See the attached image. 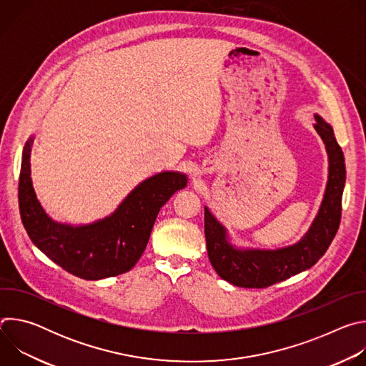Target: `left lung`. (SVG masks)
Here are the masks:
<instances>
[{
    "label": "left lung",
    "mask_w": 366,
    "mask_h": 366,
    "mask_svg": "<svg viewBox=\"0 0 366 366\" xmlns=\"http://www.w3.org/2000/svg\"><path fill=\"white\" fill-rule=\"evenodd\" d=\"M315 119V129L326 146L329 174L319 212L298 242L278 249L237 247L230 242L227 229L208 210V207H204L208 257L224 281L243 288H265L284 281L315 265L336 236L346 181L345 158L333 127L319 114Z\"/></svg>",
    "instance_id": "1"
}]
</instances>
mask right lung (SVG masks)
Wrapping results in <instances>:
<instances>
[{"label":"right lung","mask_w":366,"mask_h":366,"mask_svg":"<svg viewBox=\"0 0 366 366\" xmlns=\"http://www.w3.org/2000/svg\"><path fill=\"white\" fill-rule=\"evenodd\" d=\"M34 136L23 149L19 182V205L23 226L50 260L82 280L97 281L130 271L150 237L161 207L187 187L188 178L178 171H164L142 181L104 219L88 224H68L51 219L37 199L30 154Z\"/></svg>","instance_id":"1"}]
</instances>
